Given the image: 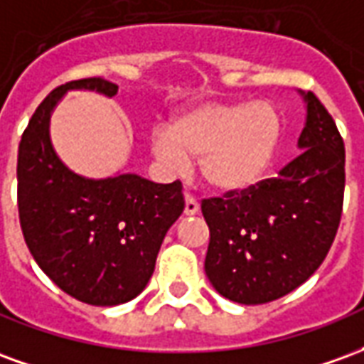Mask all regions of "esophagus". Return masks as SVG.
<instances>
[{
	"instance_id": "esophagus-1",
	"label": "esophagus",
	"mask_w": 364,
	"mask_h": 364,
	"mask_svg": "<svg viewBox=\"0 0 364 364\" xmlns=\"http://www.w3.org/2000/svg\"><path fill=\"white\" fill-rule=\"evenodd\" d=\"M198 213V200L191 193H185V214L193 216Z\"/></svg>"
}]
</instances>
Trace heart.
<instances>
[{
    "instance_id": "heart-1",
    "label": "heart",
    "mask_w": 364,
    "mask_h": 364,
    "mask_svg": "<svg viewBox=\"0 0 364 364\" xmlns=\"http://www.w3.org/2000/svg\"><path fill=\"white\" fill-rule=\"evenodd\" d=\"M282 138V117L265 101H200L156 130V158L185 169L198 159L200 175L218 193H244L267 173Z\"/></svg>"
}]
</instances>
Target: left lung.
Wrapping results in <instances>:
<instances>
[{
    "label": "left lung",
    "instance_id": "left-lung-1",
    "mask_svg": "<svg viewBox=\"0 0 364 364\" xmlns=\"http://www.w3.org/2000/svg\"><path fill=\"white\" fill-rule=\"evenodd\" d=\"M302 154L244 193L203 200L210 242L205 271L222 296L265 304L308 281L336 240L345 189V146L312 91L302 93Z\"/></svg>",
    "mask_w": 364,
    "mask_h": 364
}]
</instances>
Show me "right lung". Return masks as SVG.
<instances>
[{"label":"right lung","instance_id":"obj_1","mask_svg":"<svg viewBox=\"0 0 364 364\" xmlns=\"http://www.w3.org/2000/svg\"><path fill=\"white\" fill-rule=\"evenodd\" d=\"M68 90L112 97L119 85L75 80L38 105L17 158L21 230L38 267L66 294L91 306L124 304L150 281L167 230L185 208L183 185L134 173L85 179L70 171L48 134L52 111Z\"/></svg>","mask_w":364,"mask_h":364}]
</instances>
